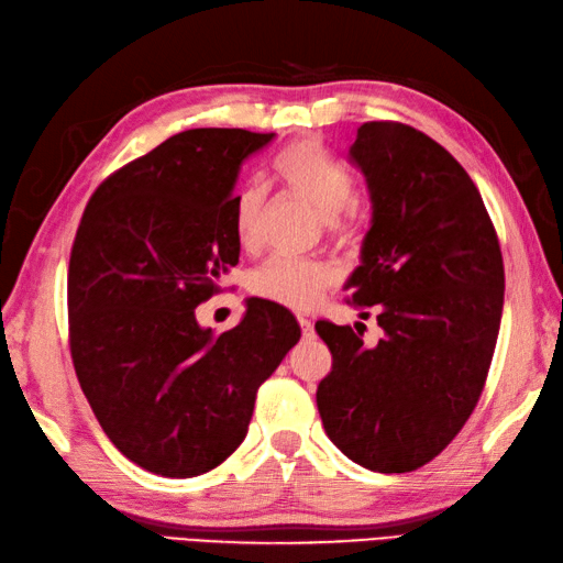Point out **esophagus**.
<instances>
[{
  "label": "esophagus",
  "mask_w": 563,
  "mask_h": 563,
  "mask_svg": "<svg viewBox=\"0 0 563 563\" xmlns=\"http://www.w3.org/2000/svg\"><path fill=\"white\" fill-rule=\"evenodd\" d=\"M299 325H301V333H303V338H306V341H311V338L316 335V331H313V323L309 321V318H303V316H299Z\"/></svg>",
  "instance_id": "34e87169"
}]
</instances>
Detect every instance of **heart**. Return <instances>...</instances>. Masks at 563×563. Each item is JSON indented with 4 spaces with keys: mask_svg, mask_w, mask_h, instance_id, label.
<instances>
[{
    "mask_svg": "<svg viewBox=\"0 0 563 563\" xmlns=\"http://www.w3.org/2000/svg\"><path fill=\"white\" fill-rule=\"evenodd\" d=\"M274 168L284 186L321 218L328 238L338 245H350L355 240V181L341 164L328 158L321 146L311 140L296 142L279 154ZM262 210L264 188L260 184L242 186L232 200V228H235L240 247H257ZM331 284L333 269L323 262L274 257L252 272L250 291L257 299L284 306V309L309 311L321 301L323 291Z\"/></svg>",
    "mask_w": 563,
    "mask_h": 563,
    "instance_id": "1",
    "label": "heart"
}]
</instances>
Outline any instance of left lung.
<instances>
[{
  "instance_id": "8db88e82",
  "label": "left lung",
  "mask_w": 563,
  "mask_h": 563,
  "mask_svg": "<svg viewBox=\"0 0 563 563\" xmlns=\"http://www.w3.org/2000/svg\"><path fill=\"white\" fill-rule=\"evenodd\" d=\"M347 156L367 181L373 220L345 289L363 316L377 311L385 335L367 347L350 325L318 321L333 367L316 405L350 461L409 473L437 459L478 405L503 318V252L478 188L431 136L365 122Z\"/></svg>"
}]
</instances>
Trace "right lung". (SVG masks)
<instances>
[{"label": "right lung", "mask_w": 563, "mask_h": 563, "mask_svg": "<svg viewBox=\"0 0 563 563\" xmlns=\"http://www.w3.org/2000/svg\"><path fill=\"white\" fill-rule=\"evenodd\" d=\"M272 140L218 126L168 136L104 178L73 242L78 382L117 451L164 478L213 471L245 441L260 385L301 338L264 299L220 335L196 321L240 260V166Z\"/></svg>", "instance_id": "1"}]
</instances>
